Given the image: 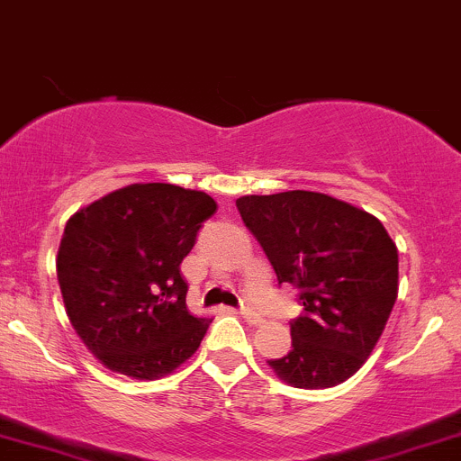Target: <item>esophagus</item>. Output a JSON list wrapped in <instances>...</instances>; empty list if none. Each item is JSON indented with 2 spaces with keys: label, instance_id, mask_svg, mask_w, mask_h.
<instances>
[{
  "label": "esophagus",
  "instance_id": "esophagus-1",
  "mask_svg": "<svg viewBox=\"0 0 461 461\" xmlns=\"http://www.w3.org/2000/svg\"><path fill=\"white\" fill-rule=\"evenodd\" d=\"M240 312H241V316H244V319L249 321L250 325H261V323H264L261 314H257V312L252 310V308H249V305H244V308H241Z\"/></svg>",
  "mask_w": 461,
  "mask_h": 461
}]
</instances>
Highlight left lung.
<instances>
[{
  "instance_id": "8db88e82",
  "label": "left lung",
  "mask_w": 461,
  "mask_h": 461,
  "mask_svg": "<svg viewBox=\"0 0 461 461\" xmlns=\"http://www.w3.org/2000/svg\"><path fill=\"white\" fill-rule=\"evenodd\" d=\"M279 284L299 290L292 349L276 378L328 389L351 378L383 336L398 296V249L378 217L325 193L285 191L235 202Z\"/></svg>"
}]
</instances>
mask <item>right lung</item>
<instances>
[{"label":"right lung","instance_id":"1","mask_svg":"<svg viewBox=\"0 0 461 461\" xmlns=\"http://www.w3.org/2000/svg\"><path fill=\"white\" fill-rule=\"evenodd\" d=\"M215 211L204 191L149 182L107 193L68 220L59 288L98 363L156 380L195 354L211 319L186 310L180 264Z\"/></svg>","mask_w":461,"mask_h":461}]
</instances>
